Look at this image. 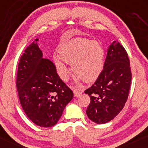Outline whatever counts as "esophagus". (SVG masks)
<instances>
[{
	"instance_id": "1",
	"label": "esophagus",
	"mask_w": 148,
	"mask_h": 148,
	"mask_svg": "<svg viewBox=\"0 0 148 148\" xmlns=\"http://www.w3.org/2000/svg\"><path fill=\"white\" fill-rule=\"evenodd\" d=\"M74 97H79L81 95V94H82V92L80 91V90H74Z\"/></svg>"
}]
</instances>
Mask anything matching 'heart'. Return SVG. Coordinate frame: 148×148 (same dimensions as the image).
I'll use <instances>...</instances> for the list:
<instances>
[{
    "label": "heart",
    "instance_id": "b5f03b06",
    "mask_svg": "<svg viewBox=\"0 0 148 148\" xmlns=\"http://www.w3.org/2000/svg\"><path fill=\"white\" fill-rule=\"evenodd\" d=\"M58 53L59 56H54L53 61L58 74L63 81L68 79L70 72L66 63L71 64L76 82L82 79L88 82L93 81L103 69L105 52L97 42L75 39L62 46Z\"/></svg>",
    "mask_w": 148,
    "mask_h": 148
}]
</instances>
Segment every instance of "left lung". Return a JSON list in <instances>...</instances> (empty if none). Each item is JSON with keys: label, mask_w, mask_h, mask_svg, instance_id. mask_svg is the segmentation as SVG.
Here are the masks:
<instances>
[{"label": "left lung", "mask_w": 148, "mask_h": 148, "mask_svg": "<svg viewBox=\"0 0 148 148\" xmlns=\"http://www.w3.org/2000/svg\"><path fill=\"white\" fill-rule=\"evenodd\" d=\"M132 72L125 48L114 41L108 47L103 69L95 84L85 90L90 97L86 114L97 124L113 120L125 106L130 92Z\"/></svg>", "instance_id": "1"}]
</instances>
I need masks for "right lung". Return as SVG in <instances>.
Here are the masks:
<instances>
[{"mask_svg":"<svg viewBox=\"0 0 148 148\" xmlns=\"http://www.w3.org/2000/svg\"><path fill=\"white\" fill-rule=\"evenodd\" d=\"M38 40L35 39L20 58L16 88L28 118L37 126L51 127L58 122L74 94L58 75L54 64L43 58Z\"/></svg>","mask_w":148,"mask_h":148,"instance_id":"add662e5","label":"right lung"}]
</instances>
